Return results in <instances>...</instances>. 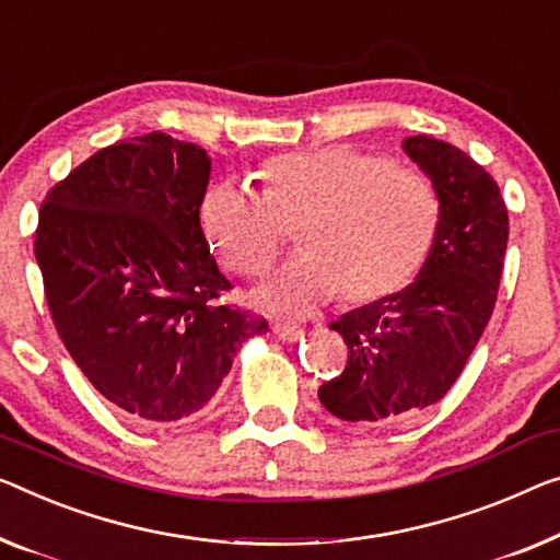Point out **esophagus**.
<instances>
[{
  "label": "esophagus",
  "instance_id": "1",
  "mask_svg": "<svg viewBox=\"0 0 560 560\" xmlns=\"http://www.w3.org/2000/svg\"><path fill=\"white\" fill-rule=\"evenodd\" d=\"M271 329L281 341H299L304 337V329L296 327V324H289V322H277Z\"/></svg>",
  "mask_w": 560,
  "mask_h": 560
}]
</instances>
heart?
I'll return each instance as SVG.
<instances>
[{"mask_svg": "<svg viewBox=\"0 0 560 560\" xmlns=\"http://www.w3.org/2000/svg\"><path fill=\"white\" fill-rule=\"evenodd\" d=\"M264 194L219 180L200 198V231L226 269L258 277L299 221L304 248L254 291L273 314L306 316L347 289L372 302L402 289L440 226V194L428 173L347 143L273 155L258 168Z\"/></svg>", "mask_w": 560, "mask_h": 560, "instance_id": "heart-1", "label": "heart"}]
</instances>
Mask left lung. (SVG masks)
I'll return each mask as SVG.
<instances>
[{"mask_svg":"<svg viewBox=\"0 0 560 560\" xmlns=\"http://www.w3.org/2000/svg\"><path fill=\"white\" fill-rule=\"evenodd\" d=\"M402 150L435 183L440 226L412 283L331 322L349 354L319 402L347 422H397L440 402L488 327L503 273L508 211L498 183L445 140L412 136Z\"/></svg>","mask_w":560,"mask_h":560,"instance_id":"obj_1","label":"left lung"}]
</instances>
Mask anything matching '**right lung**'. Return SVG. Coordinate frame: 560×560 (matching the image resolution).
<instances>
[{"label": "right lung", "mask_w": 560, "mask_h": 560, "mask_svg": "<svg viewBox=\"0 0 560 560\" xmlns=\"http://www.w3.org/2000/svg\"><path fill=\"white\" fill-rule=\"evenodd\" d=\"M200 145L148 132L97 150L39 208L35 256L67 352L100 395L148 422L211 402L266 319L215 306L231 289L200 231Z\"/></svg>", "instance_id": "right-lung-1"}]
</instances>
